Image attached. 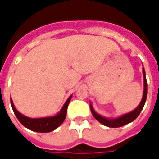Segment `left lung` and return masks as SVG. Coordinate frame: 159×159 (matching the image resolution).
Returning a JSON list of instances; mask_svg holds the SVG:
<instances>
[{
	"label": "left lung",
	"mask_w": 159,
	"mask_h": 159,
	"mask_svg": "<svg viewBox=\"0 0 159 159\" xmlns=\"http://www.w3.org/2000/svg\"><path fill=\"white\" fill-rule=\"evenodd\" d=\"M143 76H144V92H143V97L142 100L140 101V105L129 113L124 114L121 117H117V118H107V117H104L100 116L98 113H96L94 110H93L92 105H90V109H91V112L93 114V116L95 117V119L98 120L100 123L104 124L105 126L110 127V128H119L122 127L125 124L133 122L134 120L139 115H140V111H142L144 107V105L146 103L147 100V78H146V72L143 68Z\"/></svg>",
	"instance_id": "8db88e82"
}]
</instances>
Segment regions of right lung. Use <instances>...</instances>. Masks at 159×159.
Masks as SVG:
<instances>
[{"label":"right lung","mask_w":159,"mask_h":159,"mask_svg":"<svg viewBox=\"0 0 159 159\" xmlns=\"http://www.w3.org/2000/svg\"><path fill=\"white\" fill-rule=\"evenodd\" d=\"M70 99H71V95L66 100L62 109L57 115L53 117H42V118H30V117L24 116L23 114L17 111L13 105L12 99H11V105H12V111L18 120L25 128L33 131H36V132H39V133H48V132H51L52 130L56 129L60 124H62L64 120L66 119L67 107H68Z\"/></svg>","instance_id":"right-lung-1"}]
</instances>
